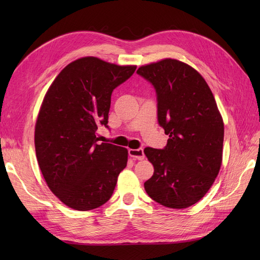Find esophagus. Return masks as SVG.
<instances>
[{"label":"esophagus","instance_id":"34e87169","mask_svg":"<svg viewBox=\"0 0 260 260\" xmlns=\"http://www.w3.org/2000/svg\"><path fill=\"white\" fill-rule=\"evenodd\" d=\"M129 155L131 157H133V158L139 159V160L144 159V152H143L142 148H137V149L130 148L129 149Z\"/></svg>","mask_w":260,"mask_h":260}]
</instances>
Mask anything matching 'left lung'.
I'll return each instance as SVG.
<instances>
[{
  "label": "left lung",
  "mask_w": 260,
  "mask_h": 260,
  "mask_svg": "<svg viewBox=\"0 0 260 260\" xmlns=\"http://www.w3.org/2000/svg\"><path fill=\"white\" fill-rule=\"evenodd\" d=\"M137 74L153 84L158 123L169 136L162 149L144 148L154 166L144 188L165 207H190L221 167L224 127L215 98L200 73L177 59L141 66Z\"/></svg>",
  "instance_id": "1"
}]
</instances>
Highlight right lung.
Returning <instances> with one entry per match:
<instances>
[{
	"mask_svg": "<svg viewBox=\"0 0 260 260\" xmlns=\"http://www.w3.org/2000/svg\"><path fill=\"white\" fill-rule=\"evenodd\" d=\"M136 69L82 57L62 69L45 94L35 129L37 159L50 190L70 208L103 205L127 166V148L98 144L96 130L108 128L112 93Z\"/></svg>",
	"mask_w": 260,
	"mask_h": 260,
	"instance_id": "right-lung-1",
	"label": "right lung"
}]
</instances>
